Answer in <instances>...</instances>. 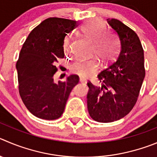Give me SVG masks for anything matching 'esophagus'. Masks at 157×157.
<instances>
[{
    "label": "esophagus",
    "instance_id": "obj_1",
    "mask_svg": "<svg viewBox=\"0 0 157 157\" xmlns=\"http://www.w3.org/2000/svg\"><path fill=\"white\" fill-rule=\"evenodd\" d=\"M80 83H85V82H86V79L83 78V77H80Z\"/></svg>",
    "mask_w": 157,
    "mask_h": 157
}]
</instances>
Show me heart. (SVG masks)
I'll return each mask as SVG.
<instances>
[{"label":"heart","instance_id":"1","mask_svg":"<svg viewBox=\"0 0 157 157\" xmlns=\"http://www.w3.org/2000/svg\"><path fill=\"white\" fill-rule=\"evenodd\" d=\"M104 30V24L99 20H90L81 26V32L89 39H92V52L99 57L102 63H108L117 55L118 45L113 36ZM64 51L70 49L69 41L64 42ZM98 67V60L96 57L86 59H78L70 66V70L74 74L86 77L94 72Z\"/></svg>","mask_w":157,"mask_h":157}]
</instances>
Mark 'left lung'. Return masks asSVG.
Masks as SVG:
<instances>
[{"mask_svg":"<svg viewBox=\"0 0 157 157\" xmlns=\"http://www.w3.org/2000/svg\"><path fill=\"white\" fill-rule=\"evenodd\" d=\"M119 38L121 50L115 60L98 75L101 87L90 81L87 96L90 116L112 122L128 115L136 105L144 80V52L136 32L118 19H107Z\"/></svg>","mask_w":157,"mask_h":157,"instance_id":"8db88e82","label":"left lung"}]
</instances>
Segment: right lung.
<instances>
[{
  "instance_id": "obj_1",
  "label": "right lung",
  "mask_w": 157,
  "mask_h": 157,
  "mask_svg": "<svg viewBox=\"0 0 157 157\" xmlns=\"http://www.w3.org/2000/svg\"><path fill=\"white\" fill-rule=\"evenodd\" d=\"M78 25L76 21L49 17L36 26L26 39L16 63L19 94L36 117L55 120L63 115L72 89L79 82L75 74L54 83L58 59L64 57V38Z\"/></svg>"
}]
</instances>
